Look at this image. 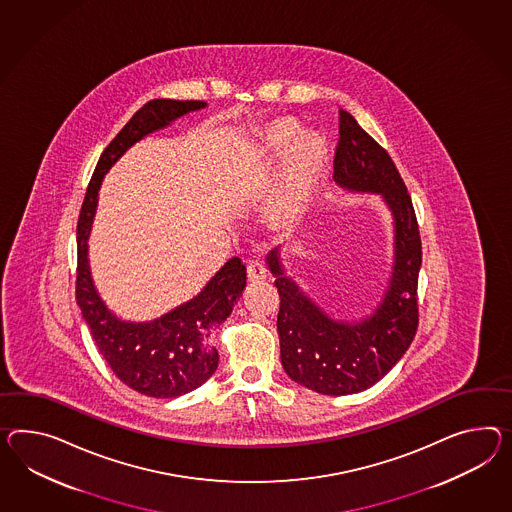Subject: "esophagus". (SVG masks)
<instances>
[{
    "label": "esophagus",
    "mask_w": 512,
    "mask_h": 512,
    "mask_svg": "<svg viewBox=\"0 0 512 512\" xmlns=\"http://www.w3.org/2000/svg\"><path fill=\"white\" fill-rule=\"evenodd\" d=\"M247 276H249L250 282H262V280H265V276H267V269H265V265L262 262L252 260L247 265Z\"/></svg>",
    "instance_id": "34e87169"
}]
</instances>
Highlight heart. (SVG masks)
Returning a JSON list of instances; mask_svg holds the SVG:
<instances>
[{
    "label": "heart",
    "instance_id": "1",
    "mask_svg": "<svg viewBox=\"0 0 512 512\" xmlns=\"http://www.w3.org/2000/svg\"><path fill=\"white\" fill-rule=\"evenodd\" d=\"M258 139L265 158H278L285 152L263 219L276 232H289L299 224L314 198L327 165V141L319 133L301 132V124L291 117L271 120L260 130Z\"/></svg>",
    "mask_w": 512,
    "mask_h": 512
}]
</instances>
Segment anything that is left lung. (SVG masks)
I'll list each match as a JSON object with an SVG mask.
<instances>
[{"instance_id": "1", "label": "left lung", "mask_w": 512, "mask_h": 512, "mask_svg": "<svg viewBox=\"0 0 512 512\" xmlns=\"http://www.w3.org/2000/svg\"><path fill=\"white\" fill-rule=\"evenodd\" d=\"M334 180L343 189L380 193L394 213V273L384 299L362 321H334L284 275L278 250L267 263L280 297L276 328L289 379L323 395L364 392L407 353L416 336L421 237L407 185L390 154L340 111Z\"/></svg>"}]
</instances>
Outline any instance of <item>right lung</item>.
Instances as JSON below:
<instances>
[{
  "mask_svg": "<svg viewBox=\"0 0 512 512\" xmlns=\"http://www.w3.org/2000/svg\"><path fill=\"white\" fill-rule=\"evenodd\" d=\"M202 107L206 102L165 98L143 105L102 152L79 211L76 301L98 351L113 373L126 386L148 397L167 399L193 392L215 373L219 353L210 343L211 332L232 314L247 286V267L241 258H232L191 301L154 321L132 323L111 314L94 288L87 239L105 172L145 135Z\"/></svg>",
  "mask_w": 512,
  "mask_h": 512,
  "instance_id": "obj_1",
  "label": "right lung"
}]
</instances>
